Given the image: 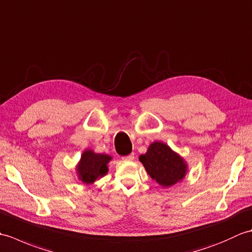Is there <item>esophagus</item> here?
Masks as SVG:
<instances>
[{
	"instance_id": "1",
	"label": "esophagus",
	"mask_w": 252,
	"mask_h": 252,
	"mask_svg": "<svg viewBox=\"0 0 252 252\" xmlns=\"http://www.w3.org/2000/svg\"><path fill=\"white\" fill-rule=\"evenodd\" d=\"M122 159L125 161H132V160H134V154H129L127 156H123Z\"/></svg>"
}]
</instances>
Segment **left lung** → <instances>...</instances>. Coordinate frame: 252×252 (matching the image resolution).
<instances>
[{
  "mask_svg": "<svg viewBox=\"0 0 252 252\" xmlns=\"http://www.w3.org/2000/svg\"><path fill=\"white\" fill-rule=\"evenodd\" d=\"M140 161L153 180L162 187L173 186L185 178L187 163L183 157L173 152L167 144L154 142L146 154L141 155Z\"/></svg>",
  "mask_w": 252,
  "mask_h": 252,
  "instance_id": "obj_1",
  "label": "left lung"
}]
</instances>
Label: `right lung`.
<instances>
[{
    "mask_svg": "<svg viewBox=\"0 0 252 252\" xmlns=\"http://www.w3.org/2000/svg\"><path fill=\"white\" fill-rule=\"evenodd\" d=\"M111 156L97 154L92 149H85L76 167L78 179L84 184H93L96 180L103 178L108 172V164Z\"/></svg>",
    "mask_w": 252,
    "mask_h": 252,
    "instance_id": "obj_1",
    "label": "right lung"
}]
</instances>
